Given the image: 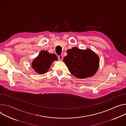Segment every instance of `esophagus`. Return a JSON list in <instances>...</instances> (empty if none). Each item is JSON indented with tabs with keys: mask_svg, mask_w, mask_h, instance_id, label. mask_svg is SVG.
<instances>
[{
	"mask_svg": "<svg viewBox=\"0 0 126 126\" xmlns=\"http://www.w3.org/2000/svg\"><path fill=\"white\" fill-rule=\"evenodd\" d=\"M58 58H59V60L60 61H62L63 59V55H59L58 57Z\"/></svg>",
	"mask_w": 126,
	"mask_h": 126,
	"instance_id": "esophagus-1",
	"label": "esophagus"
}]
</instances>
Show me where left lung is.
Returning a JSON list of instances; mask_svg holds the SVG:
<instances>
[{
	"instance_id": "left-lung-1",
	"label": "left lung",
	"mask_w": 126,
	"mask_h": 126,
	"mask_svg": "<svg viewBox=\"0 0 126 126\" xmlns=\"http://www.w3.org/2000/svg\"><path fill=\"white\" fill-rule=\"evenodd\" d=\"M67 55L63 62L74 76L79 79H85L94 76L98 69L99 56L90 49H80L74 47L66 51Z\"/></svg>"
}]
</instances>
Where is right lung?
Returning a JSON list of instances; mask_svg holds the SVG:
<instances>
[{
    "instance_id": "1",
    "label": "right lung",
    "mask_w": 126,
    "mask_h": 126,
    "mask_svg": "<svg viewBox=\"0 0 126 126\" xmlns=\"http://www.w3.org/2000/svg\"><path fill=\"white\" fill-rule=\"evenodd\" d=\"M57 60L58 58L55 54L49 53L47 50H41L33 61L32 65L36 73L44 74L48 71L52 63Z\"/></svg>"
}]
</instances>
